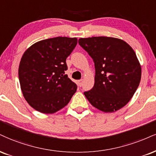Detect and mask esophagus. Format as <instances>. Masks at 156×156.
<instances>
[{"instance_id": "1", "label": "esophagus", "mask_w": 156, "mask_h": 156, "mask_svg": "<svg viewBox=\"0 0 156 156\" xmlns=\"http://www.w3.org/2000/svg\"><path fill=\"white\" fill-rule=\"evenodd\" d=\"M82 81H83V80H78V86H82Z\"/></svg>"}]
</instances>
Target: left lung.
Listing matches in <instances>:
<instances>
[{
    "mask_svg": "<svg viewBox=\"0 0 156 156\" xmlns=\"http://www.w3.org/2000/svg\"><path fill=\"white\" fill-rule=\"evenodd\" d=\"M78 43L94 62V85L84 92L89 102L105 112L123 108L141 80V65L134 51L126 41L112 37H81Z\"/></svg>",
    "mask_w": 156,
    "mask_h": 156,
    "instance_id": "left-lung-1",
    "label": "left lung"
}]
</instances>
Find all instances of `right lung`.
I'll list each match as a JSON object with an SVG mask.
<instances>
[{
	"label": "right lung",
	"instance_id": "obj_1",
	"mask_svg": "<svg viewBox=\"0 0 156 156\" xmlns=\"http://www.w3.org/2000/svg\"><path fill=\"white\" fill-rule=\"evenodd\" d=\"M76 37H57L36 42L22 55L19 79L22 94L37 111L52 114L65 108L77 90L65 75L66 59L76 47Z\"/></svg>",
	"mask_w": 156,
	"mask_h": 156
}]
</instances>
